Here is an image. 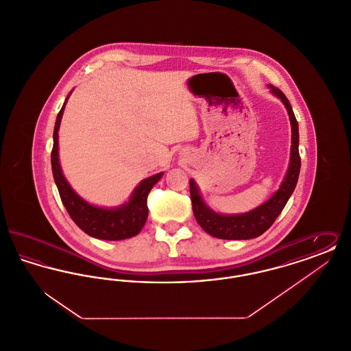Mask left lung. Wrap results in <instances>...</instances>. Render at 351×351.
I'll return each mask as SVG.
<instances>
[{"instance_id": "obj_1", "label": "left lung", "mask_w": 351, "mask_h": 351, "mask_svg": "<svg viewBox=\"0 0 351 351\" xmlns=\"http://www.w3.org/2000/svg\"><path fill=\"white\" fill-rule=\"evenodd\" d=\"M271 92L283 101L292 126V147H291V162L284 178L283 183L278 192L266 201L263 205L255 208L249 213L237 216H223L213 212L201 200L197 185L191 179L189 191L193 215L201 228L212 237L219 239H251L265 233L268 228L275 222V219L282 213V210L295 191L300 173L301 159L299 154V125L293 114L292 106L283 92L272 85H269Z\"/></svg>"}]
</instances>
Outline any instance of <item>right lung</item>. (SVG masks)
I'll list each match as a JSON object with an SVG mask.
<instances>
[{"instance_id": "obj_1", "label": "right lung", "mask_w": 351, "mask_h": 351, "mask_svg": "<svg viewBox=\"0 0 351 351\" xmlns=\"http://www.w3.org/2000/svg\"><path fill=\"white\" fill-rule=\"evenodd\" d=\"M68 97L64 101L60 112L58 113L55 129H53V146L51 151V166L53 180L58 186L59 195L63 205L67 209L69 217L83 230L84 233L105 241H121L128 239L139 233L149 216L147 196L152 186L160 180L163 172L156 173L141 182L135 188L132 199L129 202L116 209H104L97 208L86 201H84L67 183L63 176L62 168L59 165L58 154V132L60 126V119L63 116Z\"/></svg>"}]
</instances>
